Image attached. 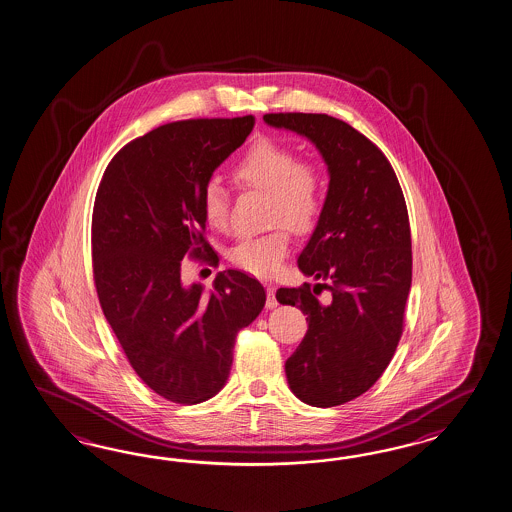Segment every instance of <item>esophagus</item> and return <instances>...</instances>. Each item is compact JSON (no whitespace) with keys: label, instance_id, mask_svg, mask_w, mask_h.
I'll use <instances>...</instances> for the list:
<instances>
[{"label":"esophagus","instance_id":"34e87169","mask_svg":"<svg viewBox=\"0 0 512 512\" xmlns=\"http://www.w3.org/2000/svg\"><path fill=\"white\" fill-rule=\"evenodd\" d=\"M266 307H268V309L277 307L276 289H274L272 285L266 287Z\"/></svg>","mask_w":512,"mask_h":512}]
</instances>
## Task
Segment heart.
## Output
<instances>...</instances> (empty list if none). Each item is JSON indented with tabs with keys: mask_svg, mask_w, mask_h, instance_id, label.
Wrapping results in <instances>:
<instances>
[{
	"mask_svg": "<svg viewBox=\"0 0 512 512\" xmlns=\"http://www.w3.org/2000/svg\"><path fill=\"white\" fill-rule=\"evenodd\" d=\"M233 179L244 190L268 194V223L277 227L266 235L240 238L229 259L251 276H274L291 251L289 225L307 233L320 220L328 195L326 173L317 160L300 158L291 143L259 138L238 158ZM199 201L208 225L223 229L229 220V194L223 182L208 179Z\"/></svg>",
	"mask_w": 512,
	"mask_h": 512,
	"instance_id": "heart-1",
	"label": "heart"
}]
</instances>
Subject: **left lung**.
I'll return each instance as SVG.
<instances>
[{"label":"left lung","instance_id":"1","mask_svg":"<svg viewBox=\"0 0 512 512\" xmlns=\"http://www.w3.org/2000/svg\"><path fill=\"white\" fill-rule=\"evenodd\" d=\"M264 121L311 139L330 171L326 207L298 259L322 283L279 289L276 298L307 315L285 363L292 393L339 406L373 386L401 341L412 285L408 208L386 154L345 121L326 113H266Z\"/></svg>","mask_w":512,"mask_h":512}]
</instances>
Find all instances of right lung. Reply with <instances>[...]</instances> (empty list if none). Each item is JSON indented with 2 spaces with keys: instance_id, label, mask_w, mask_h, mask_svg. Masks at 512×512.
I'll list each match as a JSON object with an SVG mask.
<instances>
[{
  "instance_id": "right-lung-1",
  "label": "right lung",
  "mask_w": 512,
  "mask_h": 512,
  "mask_svg": "<svg viewBox=\"0 0 512 512\" xmlns=\"http://www.w3.org/2000/svg\"><path fill=\"white\" fill-rule=\"evenodd\" d=\"M255 126L253 115L188 119L132 139L100 180L91 255L98 302L145 386L199 404L225 386L236 333L263 311V285L240 270L214 291L184 287L180 261L220 259L205 238L201 188Z\"/></svg>"
}]
</instances>
